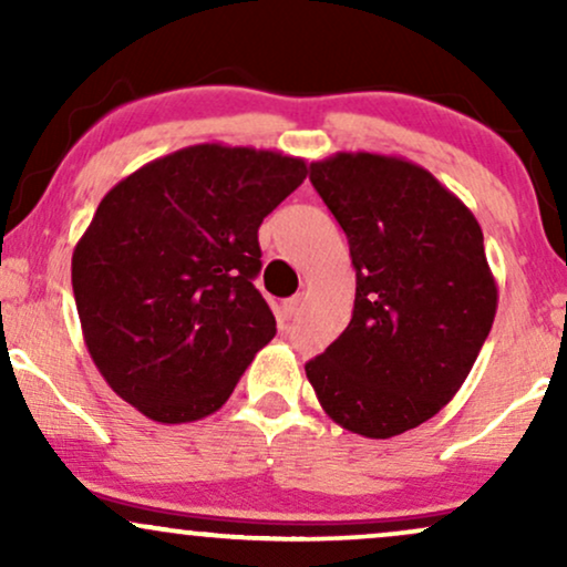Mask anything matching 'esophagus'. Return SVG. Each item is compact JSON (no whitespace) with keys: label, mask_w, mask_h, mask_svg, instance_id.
Listing matches in <instances>:
<instances>
[{"label":"esophagus","mask_w":567,"mask_h":567,"mask_svg":"<svg viewBox=\"0 0 567 567\" xmlns=\"http://www.w3.org/2000/svg\"><path fill=\"white\" fill-rule=\"evenodd\" d=\"M301 306H303V298L301 296H292V298H288V301L282 303V311H285V317H296L298 311H301Z\"/></svg>","instance_id":"obj_1"}]
</instances>
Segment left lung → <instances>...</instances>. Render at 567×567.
<instances>
[{
	"label": "left lung",
	"instance_id": "8db88e82",
	"mask_svg": "<svg viewBox=\"0 0 567 567\" xmlns=\"http://www.w3.org/2000/svg\"><path fill=\"white\" fill-rule=\"evenodd\" d=\"M311 184L349 239L354 311L306 362L324 413L370 440L415 429L453 400L491 333L498 288L470 207L402 157L338 152Z\"/></svg>",
	"mask_w": 567,
	"mask_h": 567
}]
</instances>
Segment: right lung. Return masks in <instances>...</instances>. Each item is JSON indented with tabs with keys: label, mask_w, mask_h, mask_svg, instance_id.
<instances>
[{
	"label": "right lung",
	"mask_w": 567,
	"mask_h": 567,
	"mask_svg": "<svg viewBox=\"0 0 567 567\" xmlns=\"http://www.w3.org/2000/svg\"><path fill=\"white\" fill-rule=\"evenodd\" d=\"M306 173L301 157L197 143L101 199L74 247L71 285L95 368L146 419L216 413L275 338L252 285L258 226Z\"/></svg>",
	"instance_id": "add662e5"
}]
</instances>
